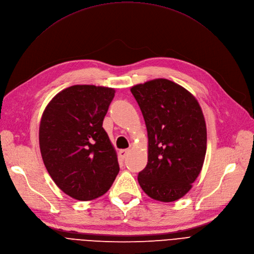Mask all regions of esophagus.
<instances>
[{"mask_svg": "<svg viewBox=\"0 0 254 254\" xmlns=\"http://www.w3.org/2000/svg\"><path fill=\"white\" fill-rule=\"evenodd\" d=\"M129 153V149H125V150H120L119 153H118V156H119V159L121 160H124L125 157L127 156V154Z\"/></svg>", "mask_w": 254, "mask_h": 254, "instance_id": "1", "label": "esophagus"}]
</instances>
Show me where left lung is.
Wrapping results in <instances>:
<instances>
[{
    "mask_svg": "<svg viewBox=\"0 0 254 254\" xmlns=\"http://www.w3.org/2000/svg\"><path fill=\"white\" fill-rule=\"evenodd\" d=\"M146 122L148 163L138 173L147 194L177 200L198 177L207 150V128L197 100L179 84L158 78L131 88Z\"/></svg>",
    "mask_w": 254,
    "mask_h": 254,
    "instance_id": "1",
    "label": "left lung"
}]
</instances>
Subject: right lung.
Segmentation results:
<instances>
[{"mask_svg":"<svg viewBox=\"0 0 254 254\" xmlns=\"http://www.w3.org/2000/svg\"><path fill=\"white\" fill-rule=\"evenodd\" d=\"M111 88L77 84L57 94L42 115V159L57 186L77 200L97 198L111 188L120 167L103 129L114 99Z\"/></svg>","mask_w":254,"mask_h":254,"instance_id":"1","label":"right lung"}]
</instances>
